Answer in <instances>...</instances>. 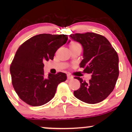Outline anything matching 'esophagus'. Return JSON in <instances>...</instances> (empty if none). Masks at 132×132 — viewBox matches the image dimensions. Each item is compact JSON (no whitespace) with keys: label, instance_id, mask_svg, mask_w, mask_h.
I'll use <instances>...</instances> for the list:
<instances>
[{"label":"esophagus","instance_id":"1","mask_svg":"<svg viewBox=\"0 0 132 132\" xmlns=\"http://www.w3.org/2000/svg\"><path fill=\"white\" fill-rule=\"evenodd\" d=\"M73 78V77L72 76H71L70 75H67V79H68V80H70V79H71Z\"/></svg>","mask_w":132,"mask_h":132}]
</instances>
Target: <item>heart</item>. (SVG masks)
<instances>
[{"instance_id": "heart-1", "label": "heart", "mask_w": 132, "mask_h": 132, "mask_svg": "<svg viewBox=\"0 0 132 132\" xmlns=\"http://www.w3.org/2000/svg\"><path fill=\"white\" fill-rule=\"evenodd\" d=\"M70 48V49H77V48H82V47H81V45L80 43L78 42H76V41H71V43H70L69 45Z\"/></svg>"}]
</instances>
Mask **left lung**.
Segmentation results:
<instances>
[{
	"mask_svg": "<svg viewBox=\"0 0 132 132\" xmlns=\"http://www.w3.org/2000/svg\"><path fill=\"white\" fill-rule=\"evenodd\" d=\"M73 40L84 48V59L80 67L85 73L92 74L89 82L75 77L80 87L74 95L82 102L95 104L107 98L114 89L119 76L118 56L106 37L94 32L71 34Z\"/></svg>",
	"mask_w": 132,
	"mask_h": 132,
	"instance_id": "1",
	"label": "left lung"
}]
</instances>
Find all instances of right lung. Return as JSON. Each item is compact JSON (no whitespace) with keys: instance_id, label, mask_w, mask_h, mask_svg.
<instances>
[{"instance_id":"obj_1","label":"right lung","mask_w":132,"mask_h":132,"mask_svg":"<svg viewBox=\"0 0 132 132\" xmlns=\"http://www.w3.org/2000/svg\"><path fill=\"white\" fill-rule=\"evenodd\" d=\"M67 39L64 34H39L17 49L10 65L12 84L20 98L29 105L47 103L55 96L57 85L67 80V75L62 72L45 77L43 62L53 59L55 52Z\"/></svg>"}]
</instances>
